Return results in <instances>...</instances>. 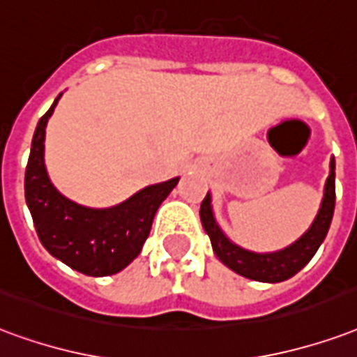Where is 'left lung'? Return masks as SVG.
Listing matches in <instances>:
<instances>
[{
    "label": "left lung",
    "mask_w": 357,
    "mask_h": 357,
    "mask_svg": "<svg viewBox=\"0 0 357 357\" xmlns=\"http://www.w3.org/2000/svg\"><path fill=\"white\" fill-rule=\"evenodd\" d=\"M329 168L331 170H329V178H327L326 189H324V199H321V206H319V212L314 219V223L297 242H293L291 245H287L280 252L255 253L231 242L225 236V232L221 231L215 223L212 197L208 192L206 199L202 200V204H200V221H202L204 231L208 232V236L212 240L213 253L218 255L219 261L244 278L271 282V284L284 282V280L291 278L299 273L301 268L312 259L314 253L318 252L319 244L326 238L331 219H333L335 158H331Z\"/></svg>",
    "instance_id": "1"
}]
</instances>
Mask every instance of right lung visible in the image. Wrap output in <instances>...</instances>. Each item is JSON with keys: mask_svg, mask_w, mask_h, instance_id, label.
Wrapping results in <instances>:
<instances>
[{"mask_svg": "<svg viewBox=\"0 0 357 357\" xmlns=\"http://www.w3.org/2000/svg\"><path fill=\"white\" fill-rule=\"evenodd\" d=\"M58 98L33 132L24 178L26 204L39 240L52 257L86 276H109L138 257L158 206L178 185L179 178L145 187L125 202L104 210L66 199L52 185L45 168V128Z\"/></svg>", "mask_w": 357, "mask_h": 357, "instance_id": "1", "label": "right lung"}]
</instances>
